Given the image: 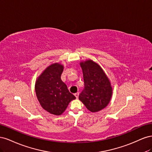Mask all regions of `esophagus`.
I'll list each match as a JSON object with an SVG mask.
<instances>
[{
  "instance_id": "esophagus-1",
  "label": "esophagus",
  "mask_w": 152,
  "mask_h": 152,
  "mask_svg": "<svg viewBox=\"0 0 152 152\" xmlns=\"http://www.w3.org/2000/svg\"><path fill=\"white\" fill-rule=\"evenodd\" d=\"M74 95H75V96L76 97V98H79V93H78V92H77V93H75V94H74Z\"/></svg>"
}]
</instances>
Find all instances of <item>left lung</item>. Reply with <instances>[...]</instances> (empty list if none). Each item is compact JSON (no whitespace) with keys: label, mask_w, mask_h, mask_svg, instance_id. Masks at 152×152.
Segmentation results:
<instances>
[{"label":"left lung","mask_w":152,"mask_h":152,"mask_svg":"<svg viewBox=\"0 0 152 152\" xmlns=\"http://www.w3.org/2000/svg\"><path fill=\"white\" fill-rule=\"evenodd\" d=\"M84 82L79 99L92 112L105 108L112 95L111 84L102 68L92 60L80 63Z\"/></svg>","instance_id":"1"}]
</instances>
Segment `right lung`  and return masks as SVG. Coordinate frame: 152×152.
I'll list each match as a JSON object with an SVG mask.
<instances>
[{"label":"right lung","mask_w":152,"mask_h":152,"mask_svg":"<svg viewBox=\"0 0 152 152\" xmlns=\"http://www.w3.org/2000/svg\"><path fill=\"white\" fill-rule=\"evenodd\" d=\"M63 66L58 63L50 65L35 83L37 97L42 107L51 114L59 115L75 96L70 93L61 79Z\"/></svg>","instance_id":"1"}]
</instances>
